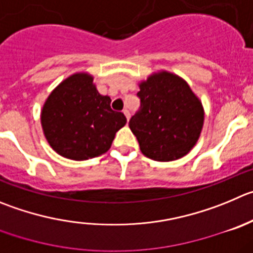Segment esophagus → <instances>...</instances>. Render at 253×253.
Segmentation results:
<instances>
[{"mask_svg": "<svg viewBox=\"0 0 253 253\" xmlns=\"http://www.w3.org/2000/svg\"><path fill=\"white\" fill-rule=\"evenodd\" d=\"M124 113H125V116H126L127 121H128L129 117H131V113H129V111L128 110H124Z\"/></svg>", "mask_w": 253, "mask_h": 253, "instance_id": "34e87169", "label": "esophagus"}]
</instances>
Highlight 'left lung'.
<instances>
[{
  "label": "left lung",
  "mask_w": 253,
  "mask_h": 253,
  "mask_svg": "<svg viewBox=\"0 0 253 253\" xmlns=\"http://www.w3.org/2000/svg\"><path fill=\"white\" fill-rule=\"evenodd\" d=\"M141 107L129 120L140 150L155 161L169 162L187 155L204 126L201 101L185 80L167 71L152 73L140 84Z\"/></svg>",
  "instance_id": "left-lung-1"
}]
</instances>
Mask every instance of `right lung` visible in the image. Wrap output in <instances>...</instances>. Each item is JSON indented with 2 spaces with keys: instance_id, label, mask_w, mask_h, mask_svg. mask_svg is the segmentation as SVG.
<instances>
[{
  "instance_id": "1",
  "label": "right lung",
  "mask_w": 253,
  "mask_h": 253,
  "mask_svg": "<svg viewBox=\"0 0 253 253\" xmlns=\"http://www.w3.org/2000/svg\"><path fill=\"white\" fill-rule=\"evenodd\" d=\"M98 93L93 77L75 73L49 93L41 112L44 137L66 159L84 161L110 150L116 132L126 125L122 112Z\"/></svg>"
}]
</instances>
